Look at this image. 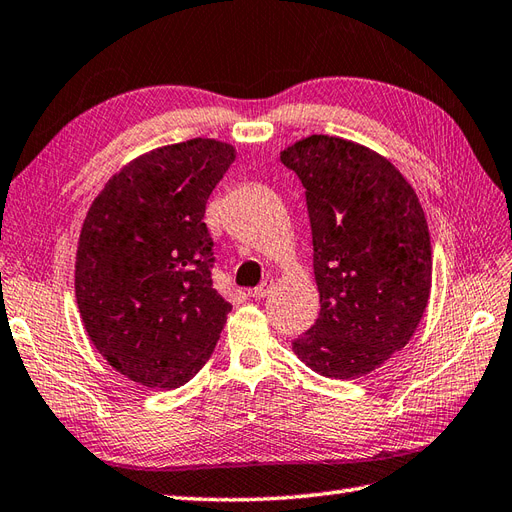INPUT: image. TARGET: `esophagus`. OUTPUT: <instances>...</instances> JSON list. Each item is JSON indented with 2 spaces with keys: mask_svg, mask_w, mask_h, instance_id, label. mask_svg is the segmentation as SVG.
Wrapping results in <instances>:
<instances>
[{
  "mask_svg": "<svg viewBox=\"0 0 512 512\" xmlns=\"http://www.w3.org/2000/svg\"><path fill=\"white\" fill-rule=\"evenodd\" d=\"M271 286H273L271 280H263V282H260V284L256 286V289H252V297H256V299L265 297V295L271 291Z\"/></svg>",
  "mask_w": 512,
  "mask_h": 512,
  "instance_id": "34e87169",
  "label": "esophagus"
}]
</instances>
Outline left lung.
Returning <instances> with one entry per match:
<instances>
[{
    "label": "left lung",
    "mask_w": 512,
    "mask_h": 512,
    "mask_svg": "<svg viewBox=\"0 0 512 512\" xmlns=\"http://www.w3.org/2000/svg\"><path fill=\"white\" fill-rule=\"evenodd\" d=\"M280 160L306 189L321 304L293 352L319 376L360 378L402 350L428 306L426 215L402 173L363 145L313 134Z\"/></svg>",
    "instance_id": "obj_1"
}]
</instances>
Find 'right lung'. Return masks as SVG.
I'll return each instance as SVG.
<instances>
[{"mask_svg":"<svg viewBox=\"0 0 512 512\" xmlns=\"http://www.w3.org/2000/svg\"><path fill=\"white\" fill-rule=\"evenodd\" d=\"M236 158L191 139L154 149L112 178L84 219L78 308L97 352L147 389H178L206 365L232 304L213 286L204 213Z\"/></svg>","mask_w":512,"mask_h":512,"instance_id":"right-lung-1","label":"right lung"}]
</instances>
